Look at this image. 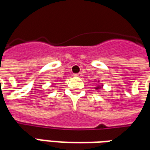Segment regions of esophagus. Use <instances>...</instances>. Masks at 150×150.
Returning <instances> with one entry per match:
<instances>
[{
  "label": "esophagus",
  "instance_id": "esophagus-1",
  "mask_svg": "<svg viewBox=\"0 0 150 150\" xmlns=\"http://www.w3.org/2000/svg\"><path fill=\"white\" fill-rule=\"evenodd\" d=\"M75 76H76V77H81V76H82V73H77V74H75Z\"/></svg>",
  "mask_w": 150,
  "mask_h": 150
}]
</instances>
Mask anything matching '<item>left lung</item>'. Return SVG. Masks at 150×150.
Returning <instances> with one entry per match:
<instances>
[{
    "instance_id": "obj_1",
    "label": "left lung",
    "mask_w": 150,
    "mask_h": 150,
    "mask_svg": "<svg viewBox=\"0 0 150 150\" xmlns=\"http://www.w3.org/2000/svg\"><path fill=\"white\" fill-rule=\"evenodd\" d=\"M97 89H98V88H97Z\"/></svg>"
}]
</instances>
